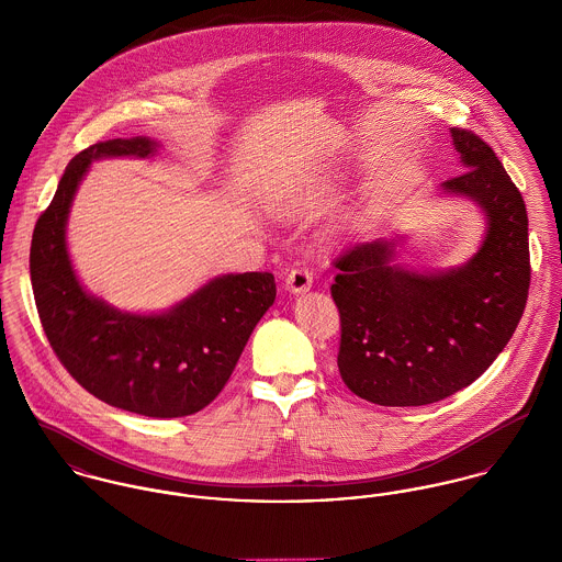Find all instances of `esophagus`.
<instances>
[{
	"mask_svg": "<svg viewBox=\"0 0 562 562\" xmlns=\"http://www.w3.org/2000/svg\"><path fill=\"white\" fill-rule=\"evenodd\" d=\"M314 283V277H312V270L305 266V263H296L292 270H288V277H285V285L290 292L294 294H301V292H307Z\"/></svg>",
	"mask_w": 562,
	"mask_h": 562,
	"instance_id": "1",
	"label": "esophagus"
}]
</instances>
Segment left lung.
I'll list each match as a JSON object with an SVG mask.
<instances>
[{
    "mask_svg": "<svg viewBox=\"0 0 562 562\" xmlns=\"http://www.w3.org/2000/svg\"><path fill=\"white\" fill-rule=\"evenodd\" d=\"M450 132L465 170L443 190L474 199L488 225L474 259L417 274L390 266L387 240L355 244L333 259L337 368L352 394L381 406H422L472 385L526 310L532 270L521 192L481 136Z\"/></svg>",
    "mask_w": 562,
    "mask_h": 562,
    "instance_id": "1",
    "label": "left lung"
}]
</instances>
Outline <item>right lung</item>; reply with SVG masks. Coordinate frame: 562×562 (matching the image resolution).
<instances>
[{"label":"right lung","mask_w":562,"mask_h":562,"mask_svg":"<svg viewBox=\"0 0 562 562\" xmlns=\"http://www.w3.org/2000/svg\"><path fill=\"white\" fill-rule=\"evenodd\" d=\"M154 147L149 138H114L69 161L36 221L30 277L49 346L88 394L147 417H183L223 392L277 283L272 272L218 277L161 316L121 314L81 290L65 225L83 172L97 158H147Z\"/></svg>","instance_id":"obj_1"}]
</instances>
